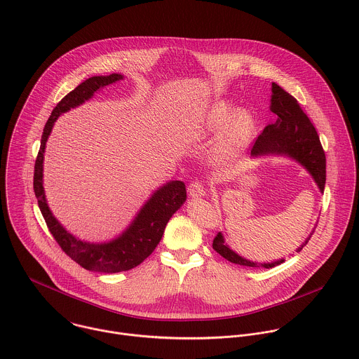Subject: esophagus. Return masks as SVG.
I'll list each match as a JSON object with an SVG mask.
<instances>
[{
	"instance_id": "obj_1",
	"label": "esophagus",
	"mask_w": 359,
	"mask_h": 359,
	"mask_svg": "<svg viewBox=\"0 0 359 359\" xmlns=\"http://www.w3.org/2000/svg\"><path fill=\"white\" fill-rule=\"evenodd\" d=\"M187 191L191 198H198V197L205 196V189L201 182H191L187 187Z\"/></svg>"
}]
</instances>
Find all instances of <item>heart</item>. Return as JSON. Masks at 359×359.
Returning a JSON list of instances; mask_svg holds the SVG:
<instances>
[{"label":"heart","instance_id":"1","mask_svg":"<svg viewBox=\"0 0 359 359\" xmlns=\"http://www.w3.org/2000/svg\"><path fill=\"white\" fill-rule=\"evenodd\" d=\"M224 126L226 128L219 141L218 152L224 156H231L248 145L256 123L250 111L239 110L233 113L229 103L218 102L207 113L205 128L210 133H218Z\"/></svg>","mask_w":359,"mask_h":359}]
</instances>
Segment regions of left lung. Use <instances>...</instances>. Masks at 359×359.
<instances>
[{"label":"left lung","instance_id":"left-lung-1","mask_svg":"<svg viewBox=\"0 0 359 359\" xmlns=\"http://www.w3.org/2000/svg\"><path fill=\"white\" fill-rule=\"evenodd\" d=\"M271 90L273 95L270 110L277 114V120L269 124L257 137L252 149V155H287L305 166L315 179L320 191H325L326 155L315 126L292 95H290L274 82ZM309 239L311 236L297 249V252H301L308 245ZM212 248L228 262L246 267L271 269L285 262L284 259L273 263H255L246 260L229 249L221 232H218V235L214 238Z\"/></svg>","mask_w":359,"mask_h":359}]
</instances>
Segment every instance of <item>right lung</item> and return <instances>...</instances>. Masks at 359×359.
I'll return each mask as SVG.
<instances>
[{"label": "right lung", "instance_id": "1", "mask_svg": "<svg viewBox=\"0 0 359 359\" xmlns=\"http://www.w3.org/2000/svg\"><path fill=\"white\" fill-rule=\"evenodd\" d=\"M118 79H123V75L110 74L106 76H90L57 103L44 126L33 175V190L39 208L50 233L60 245L62 252L81 267L89 271L107 274L127 271L141 264L155 250L162 239L165 226L170 217L183 205L187 197L183 182L173 180L166 183L165 186L159 187L142 205L130 226L118 238L107 243H89L76 239L67 232L51 214L43 189V159L46 142L53 130L54 121L60 114L90 99L97 89L104 88L106 85Z\"/></svg>", "mask_w": 359, "mask_h": 359}]
</instances>
